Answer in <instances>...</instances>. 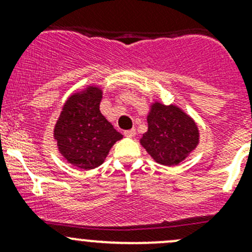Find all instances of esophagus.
<instances>
[{"label": "esophagus", "instance_id": "obj_1", "mask_svg": "<svg viewBox=\"0 0 252 252\" xmlns=\"http://www.w3.org/2000/svg\"><path fill=\"white\" fill-rule=\"evenodd\" d=\"M135 134H136L135 129H130V130L124 131V135H126V138H133V136H135Z\"/></svg>", "mask_w": 252, "mask_h": 252}]
</instances>
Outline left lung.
<instances>
[{
  "instance_id": "1",
  "label": "left lung",
  "mask_w": 252,
  "mask_h": 252,
  "mask_svg": "<svg viewBox=\"0 0 252 252\" xmlns=\"http://www.w3.org/2000/svg\"><path fill=\"white\" fill-rule=\"evenodd\" d=\"M149 129L142 135L141 145L152 158L164 166H174L199 144L195 122L177 106L154 103L147 116Z\"/></svg>"
}]
</instances>
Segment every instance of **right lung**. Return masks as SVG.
Masks as SVG:
<instances>
[{"mask_svg": "<svg viewBox=\"0 0 252 252\" xmlns=\"http://www.w3.org/2000/svg\"><path fill=\"white\" fill-rule=\"evenodd\" d=\"M102 91L89 86L64 103L55 126V139L62 156L81 169L103 163L114 142L123 138L101 114Z\"/></svg>", "mask_w": 252, "mask_h": 252, "instance_id": "add662e5", "label": "right lung"}]
</instances>
